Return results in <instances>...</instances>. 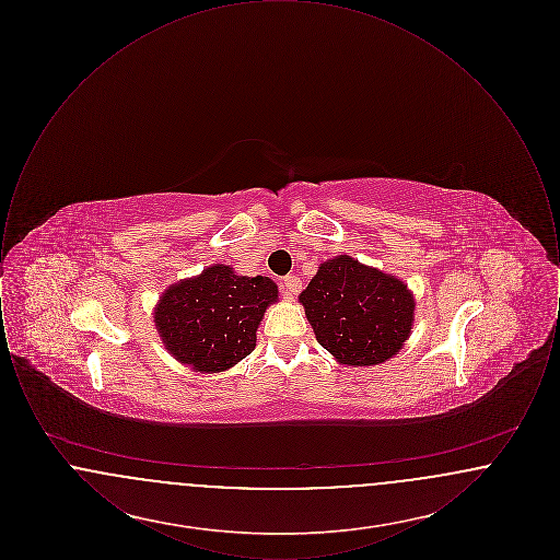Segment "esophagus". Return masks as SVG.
I'll list each match as a JSON object with an SVG mask.
<instances>
[{
  "label": "esophagus",
  "mask_w": 560,
  "mask_h": 560,
  "mask_svg": "<svg viewBox=\"0 0 560 560\" xmlns=\"http://www.w3.org/2000/svg\"><path fill=\"white\" fill-rule=\"evenodd\" d=\"M302 290V281H300V277H295V275H288V277H283V281H281V292L283 295L288 298V300H292L295 293Z\"/></svg>",
  "instance_id": "esophagus-1"
}]
</instances>
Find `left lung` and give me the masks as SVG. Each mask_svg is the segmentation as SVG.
Instances as JSON below:
<instances>
[{"label": "left lung", "instance_id": "left-lung-1", "mask_svg": "<svg viewBox=\"0 0 560 560\" xmlns=\"http://www.w3.org/2000/svg\"><path fill=\"white\" fill-rule=\"evenodd\" d=\"M320 347L345 365H377L399 352L413 323L407 285L350 256L323 262L300 293Z\"/></svg>", "mask_w": 560, "mask_h": 560}]
</instances>
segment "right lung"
I'll return each mask as SVG.
<instances>
[{
	"instance_id": "obj_1",
	"label": "right lung",
	"mask_w": 560,
	"mask_h": 560,
	"mask_svg": "<svg viewBox=\"0 0 560 560\" xmlns=\"http://www.w3.org/2000/svg\"><path fill=\"white\" fill-rule=\"evenodd\" d=\"M277 285L241 277L224 265L206 268L161 295L155 325L165 348L197 372H224L256 347V329Z\"/></svg>"
}]
</instances>
